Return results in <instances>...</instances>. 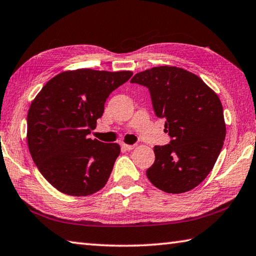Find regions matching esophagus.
Segmentation results:
<instances>
[{"instance_id":"esophagus-1","label":"esophagus","mask_w":256,"mask_h":256,"mask_svg":"<svg viewBox=\"0 0 256 256\" xmlns=\"http://www.w3.org/2000/svg\"><path fill=\"white\" fill-rule=\"evenodd\" d=\"M134 146H131V144H122V149L126 150V151H131V150L134 149Z\"/></svg>"}]
</instances>
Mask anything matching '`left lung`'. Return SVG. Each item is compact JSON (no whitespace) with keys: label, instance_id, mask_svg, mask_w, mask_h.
Returning <instances> with one entry per match:
<instances>
[{"label":"left lung","instance_id":"1","mask_svg":"<svg viewBox=\"0 0 256 256\" xmlns=\"http://www.w3.org/2000/svg\"><path fill=\"white\" fill-rule=\"evenodd\" d=\"M132 84L149 89L154 110L164 118L170 144L156 146L146 177L166 193H184L204 180L226 136L222 105L201 78L176 66L138 72Z\"/></svg>","mask_w":256,"mask_h":256}]
</instances>
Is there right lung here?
Returning a JSON list of instances; mask_svg holds the SVG:
<instances>
[{
	"label": "right lung",
	"mask_w": 256,
	"mask_h": 256,
	"mask_svg": "<svg viewBox=\"0 0 256 256\" xmlns=\"http://www.w3.org/2000/svg\"><path fill=\"white\" fill-rule=\"evenodd\" d=\"M132 74L66 71L47 82L32 100L27 116L28 148L38 170L60 192L86 196L107 183L120 146L86 136L102 116L110 92Z\"/></svg>",
	"instance_id": "1"
}]
</instances>
